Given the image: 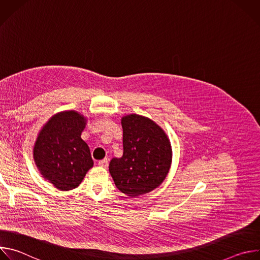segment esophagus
Instances as JSON below:
<instances>
[{
  "mask_svg": "<svg viewBox=\"0 0 260 260\" xmlns=\"http://www.w3.org/2000/svg\"><path fill=\"white\" fill-rule=\"evenodd\" d=\"M98 164H99V166L102 167V168H107V167H108V159H107V158H104V159L100 160Z\"/></svg>",
  "mask_w": 260,
  "mask_h": 260,
  "instance_id": "34e87169",
  "label": "esophagus"
}]
</instances>
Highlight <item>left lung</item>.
<instances>
[{
    "instance_id": "1",
    "label": "left lung",
    "mask_w": 260,
    "mask_h": 260,
    "mask_svg": "<svg viewBox=\"0 0 260 260\" xmlns=\"http://www.w3.org/2000/svg\"><path fill=\"white\" fill-rule=\"evenodd\" d=\"M123 154L112 158L109 171L116 187L138 197L155 189L166 179L172 148L166 133L151 119L137 114L122 117Z\"/></svg>"
}]
</instances>
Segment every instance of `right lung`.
I'll use <instances>...</instances> for the list:
<instances>
[{"mask_svg":"<svg viewBox=\"0 0 260 260\" xmlns=\"http://www.w3.org/2000/svg\"><path fill=\"white\" fill-rule=\"evenodd\" d=\"M85 121L75 111L60 112L48 120L37 138L36 165L59 190L76 188L93 166L89 147L81 139Z\"/></svg>","mask_w":260,"mask_h":260,"instance_id":"obj_1","label":"right lung"}]
</instances>
